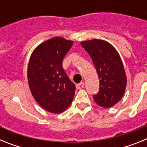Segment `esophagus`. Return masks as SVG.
Here are the masks:
<instances>
[{"label":"esophagus","mask_w":147,"mask_h":147,"mask_svg":"<svg viewBox=\"0 0 147 147\" xmlns=\"http://www.w3.org/2000/svg\"><path fill=\"white\" fill-rule=\"evenodd\" d=\"M84 86H85V84H84V82L79 83V84H77V85H76V88H77V89H82V88H84Z\"/></svg>","instance_id":"34e87169"}]
</instances>
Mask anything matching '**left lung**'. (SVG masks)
<instances>
[{
    "instance_id": "8db88e82",
    "label": "left lung",
    "mask_w": 147,
    "mask_h": 147,
    "mask_svg": "<svg viewBox=\"0 0 147 147\" xmlns=\"http://www.w3.org/2000/svg\"><path fill=\"white\" fill-rule=\"evenodd\" d=\"M90 56L98 79L99 91L93 96L95 103L109 108L122 98L127 87V75L121 57L110 42L93 39L80 42Z\"/></svg>"
}]
</instances>
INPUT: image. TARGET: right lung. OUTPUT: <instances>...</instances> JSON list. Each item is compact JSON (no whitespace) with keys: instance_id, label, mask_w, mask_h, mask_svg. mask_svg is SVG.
I'll list each match as a JSON object with an SVG mask.
<instances>
[{"instance_id":"right-lung-1","label":"right lung","mask_w":147,"mask_h":147,"mask_svg":"<svg viewBox=\"0 0 147 147\" xmlns=\"http://www.w3.org/2000/svg\"><path fill=\"white\" fill-rule=\"evenodd\" d=\"M72 40L54 37L38 45L30 57L27 70L29 89L35 101L46 111L59 114L72 103L75 85L62 67Z\"/></svg>"}]
</instances>
